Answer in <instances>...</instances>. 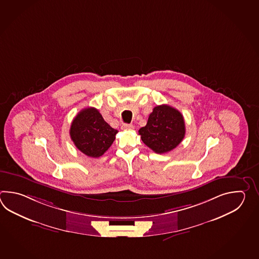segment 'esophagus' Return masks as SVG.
<instances>
[{
    "instance_id": "esophagus-1",
    "label": "esophagus",
    "mask_w": 259,
    "mask_h": 259,
    "mask_svg": "<svg viewBox=\"0 0 259 259\" xmlns=\"http://www.w3.org/2000/svg\"><path fill=\"white\" fill-rule=\"evenodd\" d=\"M121 128L124 130V131H126V130H133L134 127H133V125H132V124H123Z\"/></svg>"
}]
</instances>
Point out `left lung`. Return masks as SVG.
Returning a JSON list of instances; mask_svg holds the SVG:
<instances>
[{
	"instance_id": "obj_1",
	"label": "left lung",
	"mask_w": 259,
	"mask_h": 259,
	"mask_svg": "<svg viewBox=\"0 0 259 259\" xmlns=\"http://www.w3.org/2000/svg\"><path fill=\"white\" fill-rule=\"evenodd\" d=\"M145 145L156 154H165L176 148L185 136L182 113L169 105L155 106L145 127L139 130Z\"/></svg>"
}]
</instances>
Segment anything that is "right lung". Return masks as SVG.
<instances>
[{
	"instance_id": "1",
	"label": "right lung",
	"mask_w": 259,
	"mask_h": 259,
	"mask_svg": "<svg viewBox=\"0 0 259 259\" xmlns=\"http://www.w3.org/2000/svg\"><path fill=\"white\" fill-rule=\"evenodd\" d=\"M69 133L81 153L90 157H99L114 143L117 131L105 121L96 108L88 107L73 119Z\"/></svg>"
}]
</instances>
